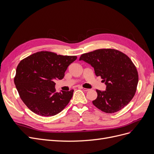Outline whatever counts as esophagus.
<instances>
[{"instance_id":"esophagus-1","label":"esophagus","mask_w":154,"mask_h":154,"mask_svg":"<svg viewBox=\"0 0 154 154\" xmlns=\"http://www.w3.org/2000/svg\"><path fill=\"white\" fill-rule=\"evenodd\" d=\"M82 89L84 91H89L90 90V89H88V88H82Z\"/></svg>"}]
</instances>
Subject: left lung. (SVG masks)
<instances>
[{"label":"left lung","mask_w":154,"mask_h":154,"mask_svg":"<svg viewBox=\"0 0 154 154\" xmlns=\"http://www.w3.org/2000/svg\"><path fill=\"white\" fill-rule=\"evenodd\" d=\"M79 60L91 64L101 76L105 91L97 90L93 104L102 112L113 113L127 106L135 94L138 82L135 66L125 54L114 49H100L82 54Z\"/></svg>","instance_id":"8db88e82"}]
</instances>
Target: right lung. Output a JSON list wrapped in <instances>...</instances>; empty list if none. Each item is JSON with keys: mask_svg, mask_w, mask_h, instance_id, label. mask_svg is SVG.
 <instances>
[{"mask_svg": "<svg viewBox=\"0 0 154 154\" xmlns=\"http://www.w3.org/2000/svg\"><path fill=\"white\" fill-rule=\"evenodd\" d=\"M76 56H62L40 51L21 60L14 77L20 98L34 113L45 116L61 112L71 99L73 91L56 92L55 79H62Z\"/></svg>", "mask_w": 154, "mask_h": 154, "instance_id": "add662e5", "label": "right lung"}]
</instances>
